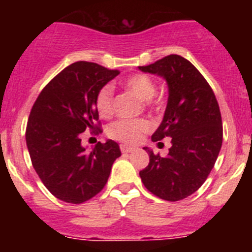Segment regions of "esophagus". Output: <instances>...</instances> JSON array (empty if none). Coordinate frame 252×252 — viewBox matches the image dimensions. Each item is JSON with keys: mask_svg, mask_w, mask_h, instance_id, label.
I'll use <instances>...</instances> for the list:
<instances>
[{"mask_svg": "<svg viewBox=\"0 0 252 252\" xmlns=\"http://www.w3.org/2000/svg\"><path fill=\"white\" fill-rule=\"evenodd\" d=\"M120 148H121L122 153H132V151L135 150V148H132V146L130 145H126V144H121Z\"/></svg>", "mask_w": 252, "mask_h": 252, "instance_id": "esophagus-1", "label": "esophagus"}]
</instances>
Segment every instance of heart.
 <instances>
[{
    "label": "heart",
    "instance_id": "heart-1",
    "mask_svg": "<svg viewBox=\"0 0 252 252\" xmlns=\"http://www.w3.org/2000/svg\"><path fill=\"white\" fill-rule=\"evenodd\" d=\"M126 87L132 91L142 101H150L155 93L157 86L150 77L145 74H135L126 81ZM95 108L103 117H108L113 112V88L107 84L103 86L95 97ZM150 130V124L146 120H119L110 125L107 130L113 139L125 142H136L144 132Z\"/></svg>",
    "mask_w": 252,
    "mask_h": 252
}]
</instances>
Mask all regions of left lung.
Instances as JSON below:
<instances>
[{"label":"left lung","instance_id":"obj_1","mask_svg":"<svg viewBox=\"0 0 252 252\" xmlns=\"http://www.w3.org/2000/svg\"><path fill=\"white\" fill-rule=\"evenodd\" d=\"M139 69L164 78L168 84L164 117L151 140L171 139L165 158L144 148L150 161L140 178L153 194L180 201L201 188L221 150L223 132L218 102L203 75L180 55H168Z\"/></svg>","mask_w":252,"mask_h":252}]
</instances>
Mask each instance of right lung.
I'll list each match as a JSON object with an SVG mask.
<instances>
[{
  "instance_id": "right-lung-1",
  "label": "right lung",
  "mask_w": 252,
  "mask_h": 252,
  "mask_svg": "<svg viewBox=\"0 0 252 252\" xmlns=\"http://www.w3.org/2000/svg\"><path fill=\"white\" fill-rule=\"evenodd\" d=\"M120 74L90 62L63 69L41 91L29 116L26 145L39 178L53 195L83 203L101 192L121 151L117 142H98L91 151L81 133L95 128V97Z\"/></svg>"
}]
</instances>
